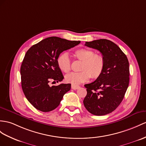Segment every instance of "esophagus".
<instances>
[{
  "label": "esophagus",
  "mask_w": 146,
  "mask_h": 146,
  "mask_svg": "<svg viewBox=\"0 0 146 146\" xmlns=\"http://www.w3.org/2000/svg\"><path fill=\"white\" fill-rule=\"evenodd\" d=\"M80 87L79 86V85H71V88H72V89L74 90H76V89H78Z\"/></svg>",
  "instance_id": "34e87169"
}]
</instances>
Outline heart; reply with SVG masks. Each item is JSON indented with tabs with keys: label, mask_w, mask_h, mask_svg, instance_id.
I'll return each instance as SVG.
<instances>
[{
	"label": "heart",
	"mask_w": 146,
	"mask_h": 146,
	"mask_svg": "<svg viewBox=\"0 0 146 146\" xmlns=\"http://www.w3.org/2000/svg\"><path fill=\"white\" fill-rule=\"evenodd\" d=\"M74 56L82 61L80 72H71L66 76V81L72 85H79L89 80L90 77L97 79L101 76L105 67V59L102 55L95 54L94 51L87 48L77 49ZM57 64L64 72L70 70V60L66 52L60 54L57 58Z\"/></svg>",
	"instance_id": "obj_1"
}]
</instances>
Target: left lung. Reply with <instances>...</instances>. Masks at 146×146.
Returning a JSON list of instances; mask_svg holds the SVG:
<instances>
[{"label": "left lung", "mask_w": 146, "mask_h": 146, "mask_svg": "<svg viewBox=\"0 0 146 146\" xmlns=\"http://www.w3.org/2000/svg\"><path fill=\"white\" fill-rule=\"evenodd\" d=\"M85 45L102 53L105 67L100 77L93 82L85 85L87 94L84 105L94 115H107L121 103L128 87V59L118 46L106 39L85 42Z\"/></svg>", "instance_id": "obj_1"}]
</instances>
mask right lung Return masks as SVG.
<instances>
[{
    "mask_svg": "<svg viewBox=\"0 0 146 146\" xmlns=\"http://www.w3.org/2000/svg\"><path fill=\"white\" fill-rule=\"evenodd\" d=\"M80 42L51 36L32 46L27 51L20 67L21 82L27 99L35 108L42 112L52 111L70 90V84L50 87L49 82L51 80L57 82L63 80L57 58L62 52Z\"/></svg>",
    "mask_w": 146,
    "mask_h": 146,
    "instance_id": "right-lung-1",
    "label": "right lung"
}]
</instances>
